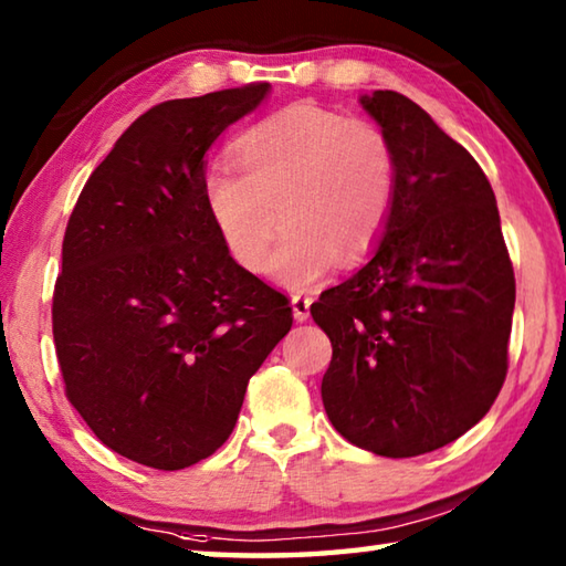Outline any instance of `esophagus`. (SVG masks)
Instances as JSON below:
<instances>
[{
    "mask_svg": "<svg viewBox=\"0 0 566 566\" xmlns=\"http://www.w3.org/2000/svg\"><path fill=\"white\" fill-rule=\"evenodd\" d=\"M310 306H312V300H310V296L294 294V296H292V312H294V319H296V322H306V319H310Z\"/></svg>",
    "mask_w": 566,
    "mask_h": 566,
    "instance_id": "obj_1",
    "label": "esophagus"
}]
</instances>
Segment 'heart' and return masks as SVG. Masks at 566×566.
<instances>
[{"mask_svg": "<svg viewBox=\"0 0 566 566\" xmlns=\"http://www.w3.org/2000/svg\"><path fill=\"white\" fill-rule=\"evenodd\" d=\"M234 167L205 175V207L232 260L260 274L276 229L284 239L272 274L312 290L337 260L354 264L377 247L395 214L399 155L381 124L296 102L239 134Z\"/></svg>", "mask_w": 566, "mask_h": 566, "instance_id": "b5f03b06", "label": "heart"}]
</instances>
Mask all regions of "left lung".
<instances>
[{"mask_svg": "<svg viewBox=\"0 0 566 566\" xmlns=\"http://www.w3.org/2000/svg\"><path fill=\"white\" fill-rule=\"evenodd\" d=\"M359 102L395 142L399 195L375 256L312 304L332 342L322 401L347 442L405 459L454 442L494 405L514 270L474 157L405 94Z\"/></svg>", "mask_w": 566, "mask_h": 566, "instance_id": "1", "label": "left lung"}]
</instances>
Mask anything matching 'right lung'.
<instances>
[{"mask_svg":"<svg viewBox=\"0 0 566 566\" xmlns=\"http://www.w3.org/2000/svg\"><path fill=\"white\" fill-rule=\"evenodd\" d=\"M270 84L169 99L92 171L66 222L52 334L64 395L112 452L202 462L237 424L249 377L292 329L282 292L239 266L205 207V155Z\"/></svg>","mask_w":566,"mask_h":566,"instance_id":"add662e5","label":"right lung"}]
</instances>
